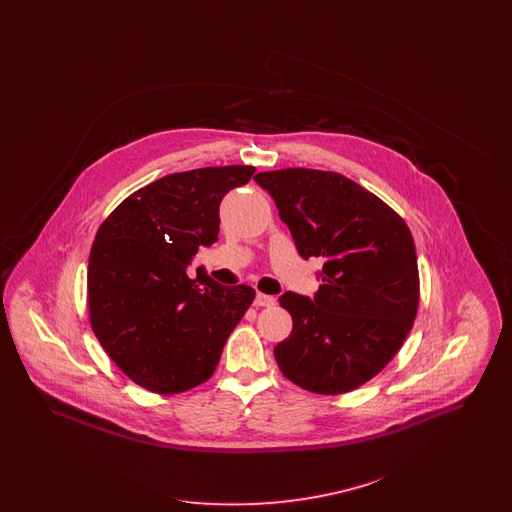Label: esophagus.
Masks as SVG:
<instances>
[{"label": "esophagus", "instance_id": "obj_1", "mask_svg": "<svg viewBox=\"0 0 512 512\" xmlns=\"http://www.w3.org/2000/svg\"><path fill=\"white\" fill-rule=\"evenodd\" d=\"M276 303V299L272 295H265V293H257L255 297V307H272Z\"/></svg>", "mask_w": 512, "mask_h": 512}]
</instances>
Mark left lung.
Instances as JSON below:
<instances>
[{
	"instance_id": "8db88e82",
	"label": "left lung",
	"mask_w": 512,
	"mask_h": 512,
	"mask_svg": "<svg viewBox=\"0 0 512 512\" xmlns=\"http://www.w3.org/2000/svg\"><path fill=\"white\" fill-rule=\"evenodd\" d=\"M255 182L272 195L303 259L318 257L315 297L286 292L292 334L274 347L303 390L338 395L374 378L401 349L418 309L413 236L380 197L338 172L282 169Z\"/></svg>"
}]
</instances>
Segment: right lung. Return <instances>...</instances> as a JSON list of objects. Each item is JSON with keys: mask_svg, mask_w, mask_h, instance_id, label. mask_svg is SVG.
I'll return each instance as SVG.
<instances>
[{"mask_svg": "<svg viewBox=\"0 0 512 512\" xmlns=\"http://www.w3.org/2000/svg\"><path fill=\"white\" fill-rule=\"evenodd\" d=\"M255 167L163 176L128 195L99 226L88 265L90 322L105 353L138 386L182 393L211 378L222 347L255 299L188 274L201 245L219 240V207Z\"/></svg>", "mask_w": 512, "mask_h": 512, "instance_id": "1", "label": "right lung"}]
</instances>
